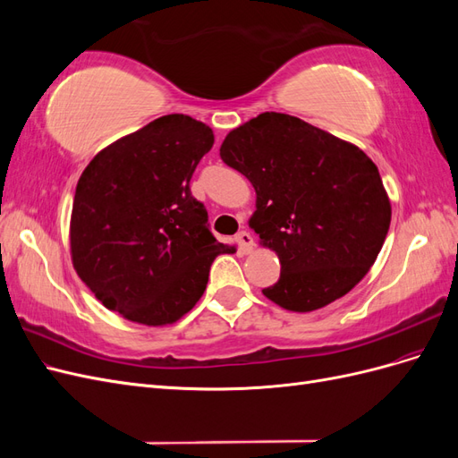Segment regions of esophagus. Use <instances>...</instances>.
<instances>
[{
  "instance_id": "obj_1",
  "label": "esophagus",
  "mask_w": 458,
  "mask_h": 458,
  "mask_svg": "<svg viewBox=\"0 0 458 458\" xmlns=\"http://www.w3.org/2000/svg\"><path fill=\"white\" fill-rule=\"evenodd\" d=\"M237 242H239L241 250H242L244 254H250V252L254 250V239H252L250 233L241 231V233L237 234Z\"/></svg>"
}]
</instances>
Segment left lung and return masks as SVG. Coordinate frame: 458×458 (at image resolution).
Returning a JSON list of instances; mask_svg holds the SVG:
<instances>
[{
	"instance_id": "8db88e82",
	"label": "left lung",
	"mask_w": 458,
	"mask_h": 458,
	"mask_svg": "<svg viewBox=\"0 0 458 458\" xmlns=\"http://www.w3.org/2000/svg\"><path fill=\"white\" fill-rule=\"evenodd\" d=\"M219 157L256 191L248 225L279 256L281 276L261 293L308 313L342 298L377 261L392 204L365 152L311 123L263 113L227 133Z\"/></svg>"
}]
</instances>
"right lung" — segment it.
I'll use <instances>...</instances> for the list:
<instances>
[{
	"mask_svg": "<svg viewBox=\"0 0 458 458\" xmlns=\"http://www.w3.org/2000/svg\"><path fill=\"white\" fill-rule=\"evenodd\" d=\"M212 145L206 123L168 114L105 147L81 172L71 256L106 310L147 327L172 325L204 294L216 256L237 252L216 241L189 189Z\"/></svg>",
	"mask_w": 458,
	"mask_h": 458,
	"instance_id": "1",
	"label": "right lung"
}]
</instances>
